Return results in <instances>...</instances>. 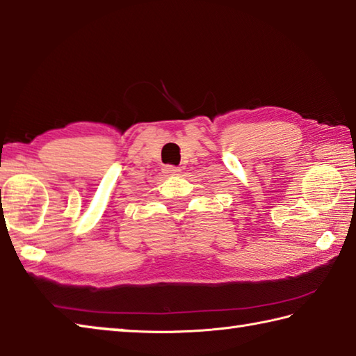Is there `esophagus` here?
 Instances as JSON below:
<instances>
[{"instance_id":"obj_1","label":"esophagus","mask_w":356,"mask_h":356,"mask_svg":"<svg viewBox=\"0 0 356 356\" xmlns=\"http://www.w3.org/2000/svg\"><path fill=\"white\" fill-rule=\"evenodd\" d=\"M164 173H168V175H179L181 169L175 168V165H164Z\"/></svg>"}]
</instances>
